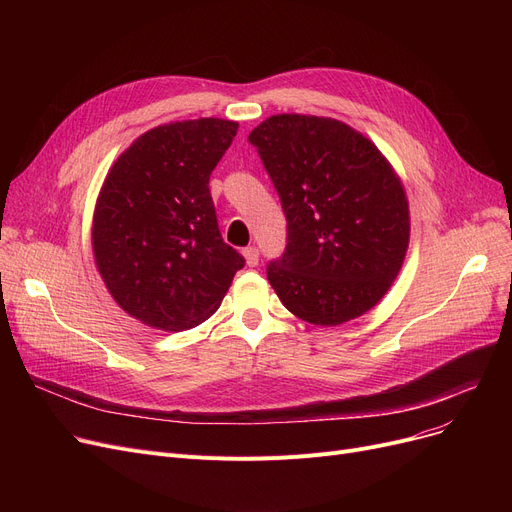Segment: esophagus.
Here are the masks:
<instances>
[{
	"instance_id": "1",
	"label": "esophagus",
	"mask_w": 512,
	"mask_h": 512,
	"mask_svg": "<svg viewBox=\"0 0 512 512\" xmlns=\"http://www.w3.org/2000/svg\"><path fill=\"white\" fill-rule=\"evenodd\" d=\"M242 255H245V261L249 267H255L259 263V249L257 247H247L245 251H242Z\"/></svg>"
}]
</instances>
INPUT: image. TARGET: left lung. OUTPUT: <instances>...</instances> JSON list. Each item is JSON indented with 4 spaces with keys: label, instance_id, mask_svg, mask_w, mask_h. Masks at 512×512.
<instances>
[{
    "label": "left lung",
    "instance_id": "8db88e82",
    "mask_svg": "<svg viewBox=\"0 0 512 512\" xmlns=\"http://www.w3.org/2000/svg\"><path fill=\"white\" fill-rule=\"evenodd\" d=\"M286 215V249L267 265L282 305L340 326L382 301L409 249L405 186L361 132L334 118L278 114L249 134Z\"/></svg>",
    "mask_w": 512,
    "mask_h": 512
}]
</instances>
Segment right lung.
<instances>
[{
    "label": "right lung",
    "mask_w": 512,
    "mask_h": 512,
    "mask_svg": "<svg viewBox=\"0 0 512 512\" xmlns=\"http://www.w3.org/2000/svg\"><path fill=\"white\" fill-rule=\"evenodd\" d=\"M236 130L220 118L161 124L105 176L91 234L97 270L114 301L151 328L203 324L245 265L224 242L209 193Z\"/></svg>",
    "instance_id": "1"
}]
</instances>
